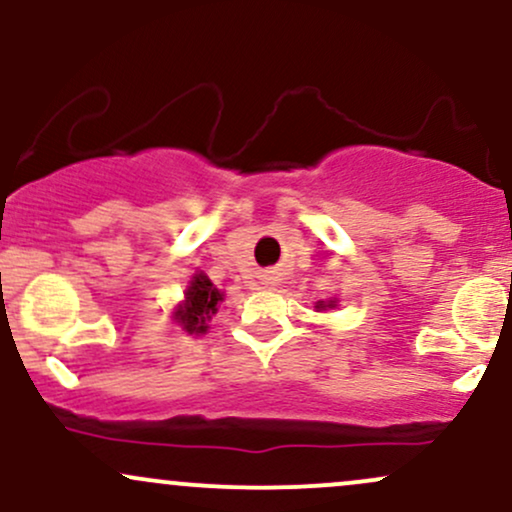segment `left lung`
Here are the masks:
<instances>
[{"label":"left lung","instance_id":"left-lung-1","mask_svg":"<svg viewBox=\"0 0 512 512\" xmlns=\"http://www.w3.org/2000/svg\"><path fill=\"white\" fill-rule=\"evenodd\" d=\"M334 305H337V301H317L315 308L317 310H327V308H334Z\"/></svg>","mask_w":512,"mask_h":512}]
</instances>
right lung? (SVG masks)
I'll return each mask as SVG.
<instances>
[{
    "label": "right lung",
    "mask_w": 512,
    "mask_h": 512,
    "mask_svg": "<svg viewBox=\"0 0 512 512\" xmlns=\"http://www.w3.org/2000/svg\"><path fill=\"white\" fill-rule=\"evenodd\" d=\"M221 301L223 293L211 284L207 274L199 272L190 279V286L185 291V301L178 303L173 320L187 334H204L209 330V320L216 315Z\"/></svg>",
    "instance_id": "right-lung-1"
}]
</instances>
